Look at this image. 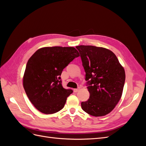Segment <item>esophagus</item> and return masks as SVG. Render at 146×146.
<instances>
[{
    "mask_svg": "<svg viewBox=\"0 0 146 146\" xmlns=\"http://www.w3.org/2000/svg\"><path fill=\"white\" fill-rule=\"evenodd\" d=\"M79 90H80V88H76V89H74V92H77Z\"/></svg>",
    "mask_w": 146,
    "mask_h": 146,
    "instance_id": "obj_1",
    "label": "esophagus"
}]
</instances>
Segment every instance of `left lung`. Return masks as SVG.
<instances>
[{"instance_id": "1", "label": "left lung", "mask_w": 146, "mask_h": 146, "mask_svg": "<svg viewBox=\"0 0 146 146\" xmlns=\"http://www.w3.org/2000/svg\"><path fill=\"white\" fill-rule=\"evenodd\" d=\"M85 69L90 98L81 103L91 116H103L111 112L120 100L125 80L124 69L113 52L92 46H76Z\"/></svg>"}]
</instances>
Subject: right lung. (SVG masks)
<instances>
[{"label": "right lung", "mask_w": 146, "mask_h": 146, "mask_svg": "<svg viewBox=\"0 0 146 146\" xmlns=\"http://www.w3.org/2000/svg\"><path fill=\"white\" fill-rule=\"evenodd\" d=\"M80 56L72 47L39 48L26 64L23 86L30 101L39 111L53 114L62 109L73 92L62 86L61 74L71 61Z\"/></svg>", "instance_id": "1"}]
</instances>
